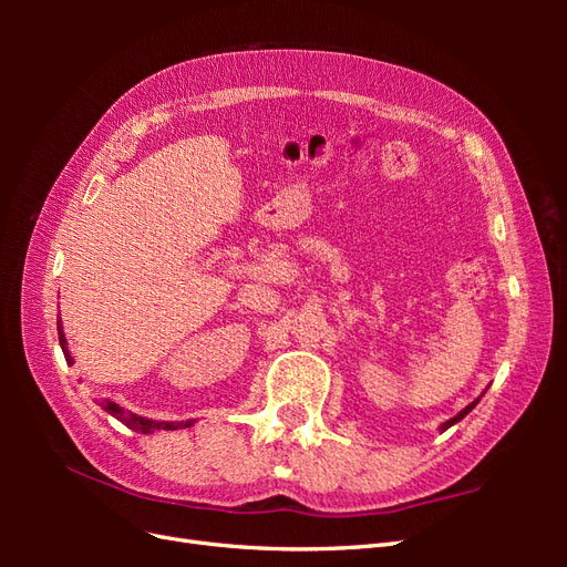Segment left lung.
Segmentation results:
<instances>
[{
	"label": "left lung",
	"instance_id": "left-lung-1",
	"mask_svg": "<svg viewBox=\"0 0 567 567\" xmlns=\"http://www.w3.org/2000/svg\"><path fill=\"white\" fill-rule=\"evenodd\" d=\"M483 394H485V392H483ZM477 402H480V398H477V400H473V402H471V404H468L466 409H461V411H458V414H456L454 419H450V421H444V423L440 425V433H444V431H447V427H452L454 423H458V421H461L463 416H468V414H471V411L475 409V404H477Z\"/></svg>",
	"mask_w": 567,
	"mask_h": 567
}]
</instances>
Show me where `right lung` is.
<instances>
[{"label": "right lung", "instance_id": "1", "mask_svg": "<svg viewBox=\"0 0 567 567\" xmlns=\"http://www.w3.org/2000/svg\"><path fill=\"white\" fill-rule=\"evenodd\" d=\"M56 329H59V342H61V350H63L65 362L73 364L75 359H73L71 350H68V340H65V333H63L61 317H56ZM101 409L109 411V414L115 416L117 421H123V423L130 427V431L144 433V435H151V433H156V431H177V427H192V425H194V419H192V421H153V419L134 414V411H127L125 406H120V404L113 402V400H104V402H101Z\"/></svg>", "mask_w": 567, "mask_h": 567}]
</instances>
